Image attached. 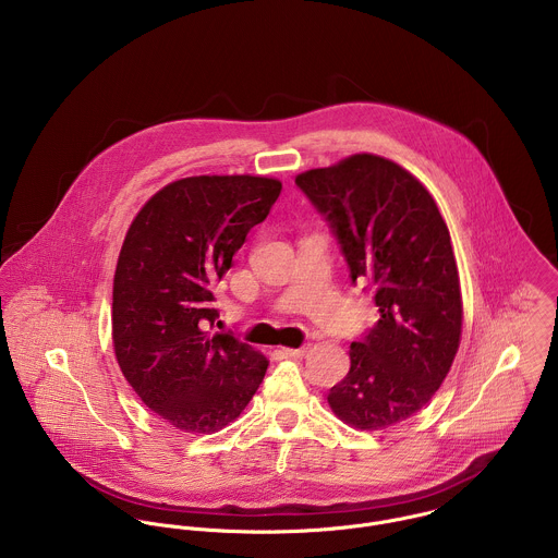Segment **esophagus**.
<instances>
[{
  "instance_id": "34e87169",
  "label": "esophagus",
  "mask_w": 558,
  "mask_h": 558,
  "mask_svg": "<svg viewBox=\"0 0 558 558\" xmlns=\"http://www.w3.org/2000/svg\"><path fill=\"white\" fill-rule=\"evenodd\" d=\"M310 344H305V347H301V349H283V355L286 357H292V360H303L307 353H310Z\"/></svg>"
}]
</instances>
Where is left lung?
<instances>
[{
	"instance_id": "1",
	"label": "left lung",
	"mask_w": 558,
	"mask_h": 558,
	"mask_svg": "<svg viewBox=\"0 0 558 558\" xmlns=\"http://www.w3.org/2000/svg\"><path fill=\"white\" fill-rule=\"evenodd\" d=\"M296 186L329 222L353 283H371L380 314L351 344V371L327 400L355 428H387L433 398L459 351L463 303L448 227L428 190L380 156L305 171Z\"/></svg>"
}]
</instances>
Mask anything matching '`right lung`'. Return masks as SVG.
<instances>
[{
    "instance_id": "right-lung-1",
    "label": "right lung",
    "mask_w": 558,
    "mask_h": 558,
    "mask_svg": "<svg viewBox=\"0 0 558 558\" xmlns=\"http://www.w3.org/2000/svg\"><path fill=\"white\" fill-rule=\"evenodd\" d=\"M281 194L253 175H198L156 192L132 220L112 290V342L141 400L184 433H216L268 368L233 333H211V288Z\"/></svg>"
}]
</instances>
